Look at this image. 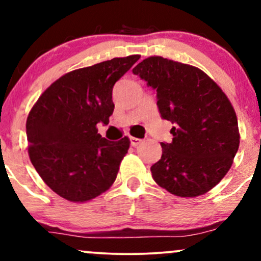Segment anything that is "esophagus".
I'll use <instances>...</instances> for the list:
<instances>
[{
    "label": "esophagus",
    "instance_id": "esophagus-1",
    "mask_svg": "<svg viewBox=\"0 0 261 261\" xmlns=\"http://www.w3.org/2000/svg\"><path fill=\"white\" fill-rule=\"evenodd\" d=\"M130 142H131V146L136 147V146H139L140 143L142 142V140L137 139V137H130Z\"/></svg>",
    "mask_w": 261,
    "mask_h": 261
}]
</instances>
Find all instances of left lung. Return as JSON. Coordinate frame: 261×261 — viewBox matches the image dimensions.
I'll return each instance as SVG.
<instances>
[{
    "label": "left lung",
    "instance_id": "left-lung-1",
    "mask_svg": "<svg viewBox=\"0 0 261 261\" xmlns=\"http://www.w3.org/2000/svg\"><path fill=\"white\" fill-rule=\"evenodd\" d=\"M133 72L157 91L161 116L174 124L152 178L175 196L203 195L227 174L239 147L229 99L202 70L162 56L142 60Z\"/></svg>",
    "mask_w": 261,
    "mask_h": 261
}]
</instances>
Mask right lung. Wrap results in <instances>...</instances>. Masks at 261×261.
Here are the masks:
<instances>
[{
    "mask_svg": "<svg viewBox=\"0 0 261 261\" xmlns=\"http://www.w3.org/2000/svg\"><path fill=\"white\" fill-rule=\"evenodd\" d=\"M139 59L114 58L71 71L47 87L29 112L32 164L45 184L68 201H89L115 181L130 140L104 139L97 124H109L113 87Z\"/></svg>",
    "mask_w": 261,
    "mask_h": 261,
    "instance_id": "obj_1",
    "label": "right lung"
}]
</instances>
